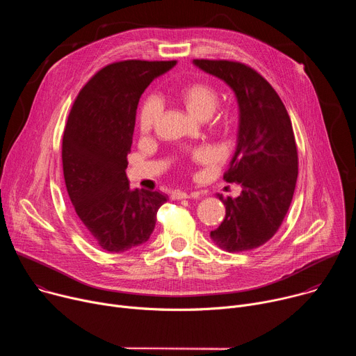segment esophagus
<instances>
[{"instance_id": "1", "label": "esophagus", "mask_w": 356, "mask_h": 356, "mask_svg": "<svg viewBox=\"0 0 356 356\" xmlns=\"http://www.w3.org/2000/svg\"><path fill=\"white\" fill-rule=\"evenodd\" d=\"M200 195V191H194V193H186V191H173L170 198L172 200H181V198H188V197H198Z\"/></svg>"}]
</instances>
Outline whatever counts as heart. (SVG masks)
Returning <instances> with one entry per match:
<instances>
[{"label":"heart","mask_w":356,"mask_h":356,"mask_svg":"<svg viewBox=\"0 0 356 356\" xmlns=\"http://www.w3.org/2000/svg\"><path fill=\"white\" fill-rule=\"evenodd\" d=\"M180 99L184 104L186 110L190 115L197 120H207L214 113L217 103H218V94L217 91L204 83H193L184 87L180 92ZM162 114V104L156 97L147 98L140 107L139 111V129L142 134H149L154 129L156 121ZM213 159V152L209 147H200L194 150L193 161L194 162H209Z\"/></svg>","instance_id":"obj_1"}]
</instances>
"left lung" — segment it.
<instances>
[{"mask_svg": "<svg viewBox=\"0 0 356 356\" xmlns=\"http://www.w3.org/2000/svg\"><path fill=\"white\" fill-rule=\"evenodd\" d=\"M193 65L220 80L235 94L239 124L235 154L224 179L238 183V197L224 200L225 218L211 231L228 252L255 249L282 225L293 198L297 147L290 117L273 87L253 69L228 60L195 59Z\"/></svg>", "mask_w": 356, "mask_h": 356, "instance_id": "1", "label": "left lung"}]
</instances>
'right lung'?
<instances>
[{
  "label": "right lung",
  "mask_w": 356,
  "mask_h": 356,
  "mask_svg": "<svg viewBox=\"0 0 356 356\" xmlns=\"http://www.w3.org/2000/svg\"><path fill=\"white\" fill-rule=\"evenodd\" d=\"M170 62L125 60L99 70L79 92L63 135V175L76 214L95 242L108 252L145 243L168 201L158 191L132 190L127 156L139 98Z\"/></svg>",
  "instance_id": "1"
}]
</instances>
